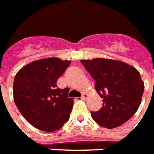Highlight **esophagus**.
Instances as JSON below:
<instances>
[{
  "label": "esophagus",
  "mask_w": 154,
  "mask_h": 154,
  "mask_svg": "<svg viewBox=\"0 0 154 154\" xmlns=\"http://www.w3.org/2000/svg\"><path fill=\"white\" fill-rule=\"evenodd\" d=\"M87 97H88V94H82L81 98H82V100H86V99H87Z\"/></svg>",
  "instance_id": "esophagus-1"
}]
</instances>
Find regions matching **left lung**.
I'll return each mask as SVG.
<instances>
[{"mask_svg":"<svg viewBox=\"0 0 154 154\" xmlns=\"http://www.w3.org/2000/svg\"><path fill=\"white\" fill-rule=\"evenodd\" d=\"M103 99L101 109L91 112L93 120L108 129L117 128L134 115L141 104L144 82L136 68L111 59L82 60Z\"/></svg>","mask_w":154,"mask_h":154,"instance_id":"1","label":"left lung"}]
</instances>
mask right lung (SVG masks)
<instances>
[{
    "label": "right lung",
    "instance_id": "add662e5",
    "mask_svg": "<svg viewBox=\"0 0 154 154\" xmlns=\"http://www.w3.org/2000/svg\"><path fill=\"white\" fill-rule=\"evenodd\" d=\"M70 60L49 57L33 61L16 73L13 82L15 104L34 128L53 132L69 120L73 98L69 89H60L57 81L70 65Z\"/></svg>",
    "mask_w": 154,
    "mask_h": 154
}]
</instances>
